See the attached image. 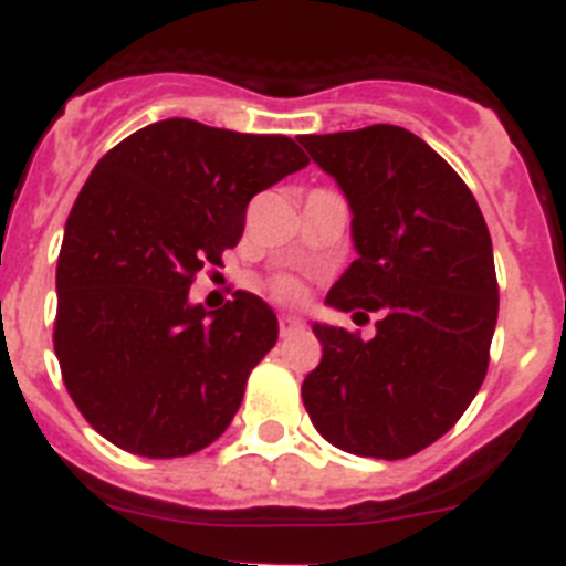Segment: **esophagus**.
I'll list each match as a JSON object with an SVG mask.
<instances>
[{
    "mask_svg": "<svg viewBox=\"0 0 566 566\" xmlns=\"http://www.w3.org/2000/svg\"><path fill=\"white\" fill-rule=\"evenodd\" d=\"M306 328V323L300 317H294V314H283L280 317V337H292V334H300Z\"/></svg>",
    "mask_w": 566,
    "mask_h": 566,
    "instance_id": "1",
    "label": "esophagus"
}]
</instances>
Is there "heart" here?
Wrapping results in <instances>:
<instances>
[{
  "instance_id": "1",
  "label": "heart",
  "mask_w": 566,
  "mask_h": 566,
  "mask_svg": "<svg viewBox=\"0 0 566 566\" xmlns=\"http://www.w3.org/2000/svg\"><path fill=\"white\" fill-rule=\"evenodd\" d=\"M269 292L277 300H283V303H294V300H300V294H303V286H300V280L292 277V274H277V277L269 283Z\"/></svg>"
}]
</instances>
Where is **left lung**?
<instances>
[{
    "mask_svg": "<svg viewBox=\"0 0 566 566\" xmlns=\"http://www.w3.org/2000/svg\"><path fill=\"white\" fill-rule=\"evenodd\" d=\"M352 203L359 258L328 306L379 312L377 337L314 326L323 359L303 379L319 437L345 453L405 459L459 422L488 374L499 283L488 223L457 169L394 124L303 135Z\"/></svg>",
    "mask_w": 566,
    "mask_h": 566,
    "instance_id": "obj_1",
    "label": "left lung"
}]
</instances>
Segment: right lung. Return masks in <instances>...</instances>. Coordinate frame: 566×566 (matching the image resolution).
<instances>
[{"mask_svg": "<svg viewBox=\"0 0 566 566\" xmlns=\"http://www.w3.org/2000/svg\"><path fill=\"white\" fill-rule=\"evenodd\" d=\"M306 164L286 135L167 118L90 172L59 252L53 348L76 408L115 448L175 459L227 431L277 317L249 292L203 312L189 286L238 247L254 195Z\"/></svg>", "mask_w": 566, "mask_h": 566, "instance_id": "add662e5", "label": "right lung"}]
</instances>
